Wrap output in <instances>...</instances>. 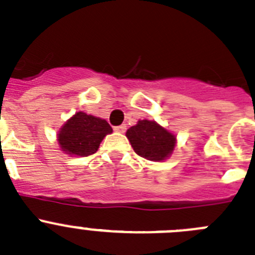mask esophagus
<instances>
[{
	"instance_id": "obj_1",
	"label": "esophagus",
	"mask_w": 255,
	"mask_h": 255,
	"mask_svg": "<svg viewBox=\"0 0 255 255\" xmlns=\"http://www.w3.org/2000/svg\"><path fill=\"white\" fill-rule=\"evenodd\" d=\"M126 129H127V126L126 125H121V126H117V127H114V130L118 133H125Z\"/></svg>"
}]
</instances>
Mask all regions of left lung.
Returning <instances> with one entry per match:
<instances>
[{
	"instance_id": "1",
	"label": "left lung",
	"mask_w": 255,
	"mask_h": 255,
	"mask_svg": "<svg viewBox=\"0 0 255 255\" xmlns=\"http://www.w3.org/2000/svg\"><path fill=\"white\" fill-rule=\"evenodd\" d=\"M126 135L135 153L149 161L165 160L175 148V135L153 121H138Z\"/></svg>"
}]
</instances>
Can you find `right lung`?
I'll use <instances>...</instances> for the list:
<instances>
[{
    "instance_id": "add662e5",
    "label": "right lung",
    "mask_w": 255,
    "mask_h": 255,
    "mask_svg": "<svg viewBox=\"0 0 255 255\" xmlns=\"http://www.w3.org/2000/svg\"><path fill=\"white\" fill-rule=\"evenodd\" d=\"M109 133L112 127L107 121L78 112L59 130L58 141L68 154L88 157L98 151L101 142Z\"/></svg>"
}]
</instances>
